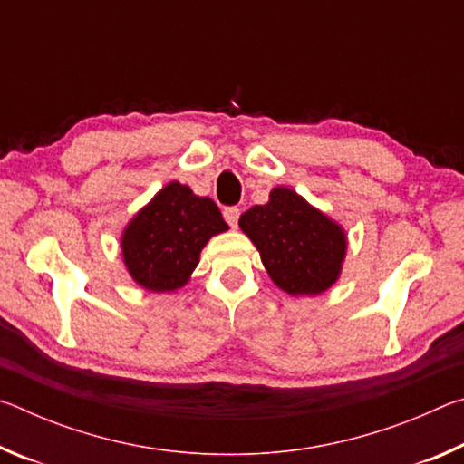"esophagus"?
I'll list each match as a JSON object with an SVG mask.
<instances>
[{
  "label": "esophagus",
  "instance_id": "esophagus-1",
  "mask_svg": "<svg viewBox=\"0 0 464 464\" xmlns=\"http://www.w3.org/2000/svg\"><path fill=\"white\" fill-rule=\"evenodd\" d=\"M223 217H225V221L229 223L231 229H235V227H237V221H239V208L237 207H227L223 210Z\"/></svg>",
  "mask_w": 464,
  "mask_h": 464
}]
</instances>
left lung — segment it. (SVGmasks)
Returning <instances> with one entry per match:
<instances>
[{"instance_id":"1","label":"left lung","mask_w":464,"mask_h":464,"mask_svg":"<svg viewBox=\"0 0 464 464\" xmlns=\"http://www.w3.org/2000/svg\"><path fill=\"white\" fill-rule=\"evenodd\" d=\"M239 227L285 293L315 296L340 278L348 249L345 231L290 188H272L270 200L246 210Z\"/></svg>"}]
</instances>
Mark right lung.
Listing matches in <instances>:
<instances>
[{"instance_id":"1","label":"right lung","mask_w":464,"mask_h":464,"mask_svg":"<svg viewBox=\"0 0 464 464\" xmlns=\"http://www.w3.org/2000/svg\"><path fill=\"white\" fill-rule=\"evenodd\" d=\"M227 229L215 200L169 182L124 227L122 262L139 286L174 293L190 280L208 239Z\"/></svg>"}]
</instances>
